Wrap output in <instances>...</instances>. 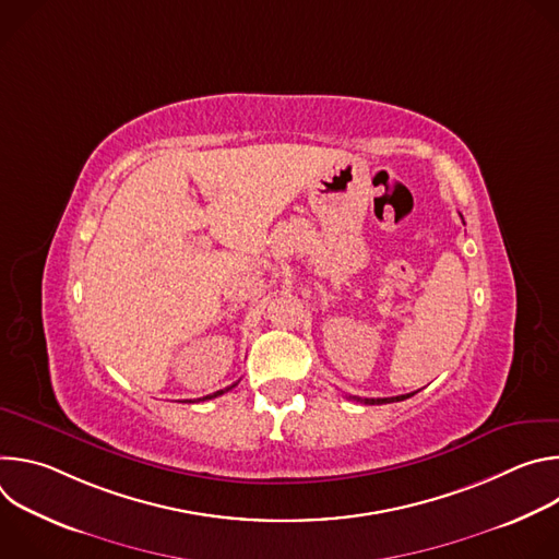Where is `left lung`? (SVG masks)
Segmentation results:
<instances>
[{
	"label": "left lung",
	"mask_w": 559,
	"mask_h": 559,
	"mask_svg": "<svg viewBox=\"0 0 559 559\" xmlns=\"http://www.w3.org/2000/svg\"><path fill=\"white\" fill-rule=\"evenodd\" d=\"M416 393V391H414ZM414 393H405V395H393V397H356V395H349L352 401H358V403H365V405H386V403H401V401H407V397H412Z\"/></svg>",
	"instance_id": "1"
}]
</instances>
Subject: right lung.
Segmentation results:
<instances>
[{
  "label": "right lung",
  "mask_w": 559,
  "mask_h": 559,
  "mask_svg": "<svg viewBox=\"0 0 559 559\" xmlns=\"http://www.w3.org/2000/svg\"><path fill=\"white\" fill-rule=\"evenodd\" d=\"M231 386H236V382L231 384ZM231 386H225V389H221V391H214V393H210V395H205V397H201V401H212V397H216V395H221V393H225V391H229Z\"/></svg>",
  "instance_id": "obj_1"
}]
</instances>
